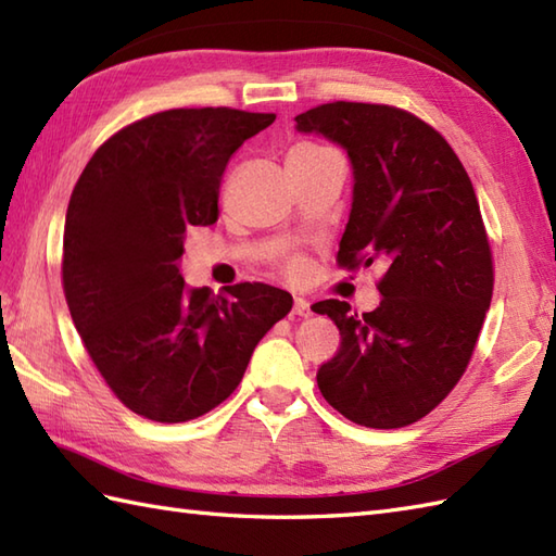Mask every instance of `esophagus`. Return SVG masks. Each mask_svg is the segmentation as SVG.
<instances>
[{"label": "esophagus", "instance_id": "1", "mask_svg": "<svg viewBox=\"0 0 556 556\" xmlns=\"http://www.w3.org/2000/svg\"><path fill=\"white\" fill-rule=\"evenodd\" d=\"M293 313L301 315V317H308V315H313V305H311V301H305V299H301V296L293 299Z\"/></svg>", "mask_w": 556, "mask_h": 556}]
</instances>
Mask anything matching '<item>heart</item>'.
Returning a JSON list of instances; mask_svg holds the SVG:
<instances>
[{"label":"heart","mask_w":556,"mask_h":556,"mask_svg":"<svg viewBox=\"0 0 556 556\" xmlns=\"http://www.w3.org/2000/svg\"><path fill=\"white\" fill-rule=\"evenodd\" d=\"M299 148H305V150H311V148H313V146H299Z\"/></svg>","instance_id":"b5f03b06"}]
</instances>
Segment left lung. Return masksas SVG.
<instances>
[{
	"mask_svg": "<svg viewBox=\"0 0 556 556\" xmlns=\"http://www.w3.org/2000/svg\"><path fill=\"white\" fill-rule=\"evenodd\" d=\"M296 131L346 150L353 203L337 260L380 263L382 301H320L341 346L317 370L327 404L365 428L420 420L460 380L492 301V253L464 164L432 126L387 104L329 102Z\"/></svg>",
	"mask_w": 556,
	"mask_h": 556,
	"instance_id": "8db88e82",
	"label": "left lung"
}]
</instances>
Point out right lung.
Listing matches in <instances>:
<instances>
[{
    "label": "right lung",
    "instance_id": "add662e5",
    "mask_svg": "<svg viewBox=\"0 0 556 556\" xmlns=\"http://www.w3.org/2000/svg\"><path fill=\"white\" fill-rule=\"evenodd\" d=\"M275 114L169 110L114 134L83 169L64 224V293L78 334L126 408L157 422L205 416L239 387L291 293L188 287V227L219 215V181Z\"/></svg>",
    "mask_w": 556,
    "mask_h": 556
}]
</instances>
